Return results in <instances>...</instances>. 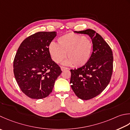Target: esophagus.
Returning <instances> with one entry per match:
<instances>
[{"instance_id":"34e87169","label":"esophagus","mask_w":130,"mask_h":130,"mask_svg":"<svg viewBox=\"0 0 130 130\" xmlns=\"http://www.w3.org/2000/svg\"><path fill=\"white\" fill-rule=\"evenodd\" d=\"M68 68H66V67H61V70L62 71H63L65 70H67Z\"/></svg>"}]
</instances>
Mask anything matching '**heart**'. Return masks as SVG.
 I'll return each mask as SVG.
<instances>
[{
    "label": "heart",
    "instance_id": "b5f03b06",
    "mask_svg": "<svg viewBox=\"0 0 130 130\" xmlns=\"http://www.w3.org/2000/svg\"><path fill=\"white\" fill-rule=\"evenodd\" d=\"M92 43L90 39L82 35L69 32L57 39V44L51 43L48 52L53 61L60 63L66 57L65 65L76 67L85 65L88 61L92 51Z\"/></svg>",
    "mask_w": 130,
    "mask_h": 130
}]
</instances>
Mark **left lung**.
I'll use <instances>...</instances> for the list:
<instances>
[{"instance_id": "obj_1", "label": "left lung", "mask_w": 130, "mask_h": 130, "mask_svg": "<svg viewBox=\"0 0 130 130\" xmlns=\"http://www.w3.org/2000/svg\"><path fill=\"white\" fill-rule=\"evenodd\" d=\"M91 38L93 52L88 61L77 69H72L71 87L78 98L87 100L96 97L107 87L113 72V53L103 37L92 29L74 31Z\"/></svg>"}]
</instances>
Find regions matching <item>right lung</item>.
<instances>
[{
  "label": "right lung",
  "mask_w": 130,
  "mask_h": 130,
  "mask_svg": "<svg viewBox=\"0 0 130 130\" xmlns=\"http://www.w3.org/2000/svg\"><path fill=\"white\" fill-rule=\"evenodd\" d=\"M56 31L38 32L26 38L13 61L14 77L21 90L31 99L46 98L62 71L52 61L48 47Z\"/></svg>",
  "instance_id": "right-lung-1"
}]
</instances>
